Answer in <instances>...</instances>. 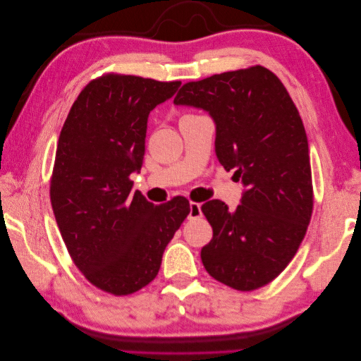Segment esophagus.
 Segmentation results:
<instances>
[{"mask_svg": "<svg viewBox=\"0 0 361 361\" xmlns=\"http://www.w3.org/2000/svg\"><path fill=\"white\" fill-rule=\"evenodd\" d=\"M203 214H202V204L200 203H194L191 202L190 203V214H188V218H191V220H195V218H200Z\"/></svg>", "mask_w": 361, "mask_h": 361, "instance_id": "1", "label": "esophagus"}]
</instances>
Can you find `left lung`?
<instances>
[{
    "label": "left lung",
    "instance_id": "obj_1",
    "mask_svg": "<svg viewBox=\"0 0 361 361\" xmlns=\"http://www.w3.org/2000/svg\"><path fill=\"white\" fill-rule=\"evenodd\" d=\"M174 105L211 116L216 158L244 185L235 211L221 200L202 206L214 231L200 253L204 269L236 290L268 285L298 251L313 209L309 143L297 106L262 66L185 84Z\"/></svg>",
    "mask_w": 361,
    "mask_h": 361
}]
</instances>
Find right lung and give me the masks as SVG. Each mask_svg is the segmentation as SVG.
I'll return each mask as SVG.
<instances>
[{"mask_svg":"<svg viewBox=\"0 0 361 361\" xmlns=\"http://www.w3.org/2000/svg\"><path fill=\"white\" fill-rule=\"evenodd\" d=\"M180 82L105 75L76 97L59 138L51 204L73 264L92 285L129 295L158 274L164 250L190 214V202L166 204L133 192L143 166L147 118Z\"/></svg>","mask_w":361,"mask_h":361,"instance_id":"add662e5","label":"right lung"}]
</instances>
